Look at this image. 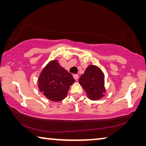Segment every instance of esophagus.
I'll return each instance as SVG.
<instances>
[{"label": "esophagus", "instance_id": "1", "mask_svg": "<svg viewBox=\"0 0 146 146\" xmlns=\"http://www.w3.org/2000/svg\"><path fill=\"white\" fill-rule=\"evenodd\" d=\"M73 77L76 80H78V74H73Z\"/></svg>", "mask_w": 146, "mask_h": 146}]
</instances>
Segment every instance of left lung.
<instances>
[{
    "mask_svg": "<svg viewBox=\"0 0 146 146\" xmlns=\"http://www.w3.org/2000/svg\"><path fill=\"white\" fill-rule=\"evenodd\" d=\"M79 83L92 100H98L104 96V75L98 67L90 65L80 78Z\"/></svg>",
    "mask_w": 146,
    "mask_h": 146,
    "instance_id": "left-lung-1",
    "label": "left lung"
}]
</instances>
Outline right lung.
Listing matches in <instances>:
<instances>
[{"mask_svg": "<svg viewBox=\"0 0 146 146\" xmlns=\"http://www.w3.org/2000/svg\"><path fill=\"white\" fill-rule=\"evenodd\" d=\"M75 82L70 73L60 66L58 60L50 61L42 70L38 80V88L48 100H62L70 86Z\"/></svg>", "mask_w": 146, "mask_h": 146, "instance_id": "right-lung-1", "label": "right lung"}]
</instances>
